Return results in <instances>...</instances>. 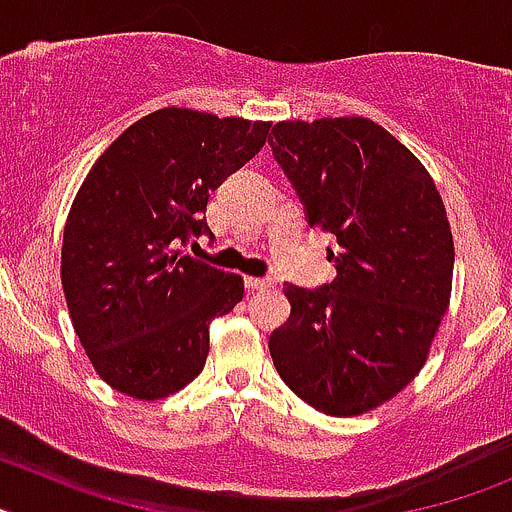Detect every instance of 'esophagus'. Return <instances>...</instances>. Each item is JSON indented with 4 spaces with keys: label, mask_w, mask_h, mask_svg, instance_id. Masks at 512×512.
I'll return each instance as SVG.
<instances>
[{
    "label": "esophagus",
    "mask_w": 512,
    "mask_h": 512,
    "mask_svg": "<svg viewBox=\"0 0 512 512\" xmlns=\"http://www.w3.org/2000/svg\"><path fill=\"white\" fill-rule=\"evenodd\" d=\"M243 284H246L251 292H259V289H269L271 287V279L266 277H246L243 279Z\"/></svg>",
    "instance_id": "1"
}]
</instances>
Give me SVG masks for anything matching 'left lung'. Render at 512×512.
Returning a JSON list of instances; mask_svg holds the SVG:
<instances>
[{
  "label": "left lung",
  "mask_w": 512,
  "mask_h": 512,
  "mask_svg": "<svg viewBox=\"0 0 512 512\" xmlns=\"http://www.w3.org/2000/svg\"><path fill=\"white\" fill-rule=\"evenodd\" d=\"M269 146L310 228L336 238V279L287 284L269 336L289 390L325 415H359L413 382L449 307L454 241L431 174L366 117L277 122Z\"/></svg>",
  "instance_id": "1"
}]
</instances>
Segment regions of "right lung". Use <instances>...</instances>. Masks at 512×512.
Instances as JSON below:
<instances>
[{
	"mask_svg": "<svg viewBox=\"0 0 512 512\" xmlns=\"http://www.w3.org/2000/svg\"><path fill=\"white\" fill-rule=\"evenodd\" d=\"M271 122L194 110L133 122L87 174L63 228L61 282L76 336L117 392L158 400L205 366L210 323L243 279L182 253L212 235L210 192L264 148Z\"/></svg>",
	"mask_w": 512,
	"mask_h": 512,
	"instance_id": "1",
	"label": "right lung"
}]
</instances>
